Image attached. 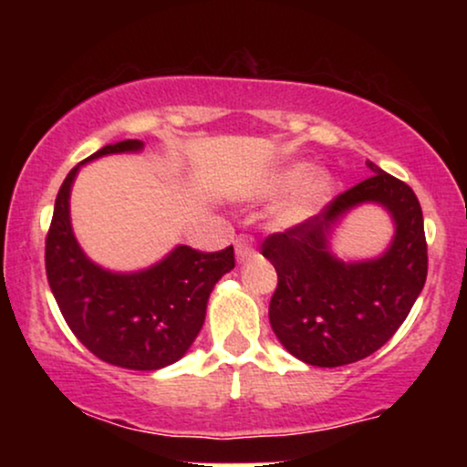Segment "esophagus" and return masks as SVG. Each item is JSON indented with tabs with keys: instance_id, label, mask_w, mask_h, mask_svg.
<instances>
[{
	"instance_id": "1",
	"label": "esophagus",
	"mask_w": 467,
	"mask_h": 467,
	"mask_svg": "<svg viewBox=\"0 0 467 467\" xmlns=\"http://www.w3.org/2000/svg\"><path fill=\"white\" fill-rule=\"evenodd\" d=\"M234 252H237L239 261H245L248 256L254 254V239L250 234H239L237 241H234Z\"/></svg>"
}]
</instances>
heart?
Wrapping results in <instances>:
<instances>
[{
	"mask_svg": "<svg viewBox=\"0 0 467 467\" xmlns=\"http://www.w3.org/2000/svg\"><path fill=\"white\" fill-rule=\"evenodd\" d=\"M307 164H287L283 166V169L275 171L272 175H267V178L259 184V189H256V195L264 197V200L285 195V192L300 186L302 182L307 179ZM329 192L331 182L327 180L325 175H312L301 189L294 192V195L278 208L275 217L276 223L281 228L301 226V223H305L309 217H314L316 213H318V208L323 206L327 197H329Z\"/></svg>",
	"mask_w": 467,
	"mask_h": 467,
	"instance_id": "b5f03b06",
	"label": "heart"
}]
</instances>
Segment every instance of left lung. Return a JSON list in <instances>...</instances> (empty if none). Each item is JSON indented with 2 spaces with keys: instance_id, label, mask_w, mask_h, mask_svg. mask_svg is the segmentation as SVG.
<instances>
[{
  "instance_id": "8db88e82",
  "label": "left lung",
  "mask_w": 467,
  "mask_h": 467,
  "mask_svg": "<svg viewBox=\"0 0 467 467\" xmlns=\"http://www.w3.org/2000/svg\"><path fill=\"white\" fill-rule=\"evenodd\" d=\"M371 178L334 197L301 226L265 237L261 254L275 265L278 285L270 325L281 345L312 367L362 360L393 337L423 289L428 248L417 195L378 164ZM382 202L396 222L394 244L382 257L360 265L328 252L330 226L349 207Z\"/></svg>"
}]
</instances>
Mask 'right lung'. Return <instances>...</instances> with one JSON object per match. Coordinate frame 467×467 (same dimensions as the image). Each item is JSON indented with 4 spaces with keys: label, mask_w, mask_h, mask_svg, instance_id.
I'll use <instances>...</instances> for the list:
<instances>
[{
    "label": "right lung",
    "mask_w": 467,
    "mask_h": 467,
    "mask_svg": "<svg viewBox=\"0 0 467 467\" xmlns=\"http://www.w3.org/2000/svg\"><path fill=\"white\" fill-rule=\"evenodd\" d=\"M138 149L140 140L107 144L85 162ZM80 164L58 189L46 237V275L58 309L72 334L103 362L133 371L169 367L200 334L213 287L234 267L233 245L219 252L178 245L149 270H103L83 254L69 223V191Z\"/></svg>",
    "instance_id": "add662e5"
}]
</instances>
